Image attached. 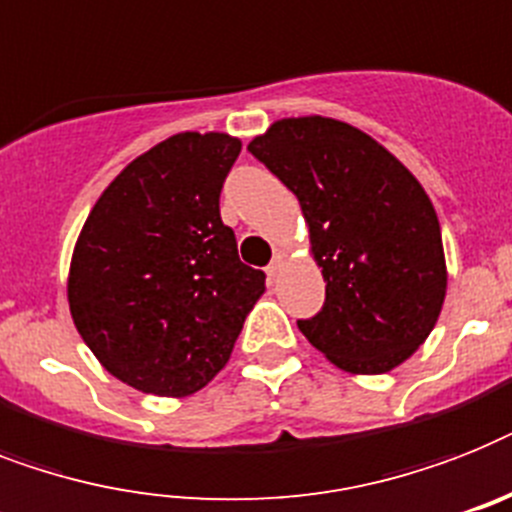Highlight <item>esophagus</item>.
Instances as JSON below:
<instances>
[{
	"instance_id": "esophagus-1",
	"label": "esophagus",
	"mask_w": 512,
	"mask_h": 512,
	"mask_svg": "<svg viewBox=\"0 0 512 512\" xmlns=\"http://www.w3.org/2000/svg\"><path fill=\"white\" fill-rule=\"evenodd\" d=\"M285 259H287V253L282 251V248H277V251H274L272 264L266 266V274H269V277H277V272H280V269H282V264H285Z\"/></svg>"
}]
</instances>
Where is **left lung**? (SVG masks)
<instances>
[{
    "mask_svg": "<svg viewBox=\"0 0 512 512\" xmlns=\"http://www.w3.org/2000/svg\"><path fill=\"white\" fill-rule=\"evenodd\" d=\"M290 188L322 266V311L301 319L306 340L350 374L395 369L429 337L447 269L432 201L371 135L329 117L274 122L248 143Z\"/></svg>",
    "mask_w": 512,
    "mask_h": 512,
    "instance_id": "8db88e82",
    "label": "left lung"
}]
</instances>
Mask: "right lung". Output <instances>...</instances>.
<instances>
[{
  "label": "right lung",
  "mask_w": 512,
  "mask_h": 512,
  "mask_svg": "<svg viewBox=\"0 0 512 512\" xmlns=\"http://www.w3.org/2000/svg\"><path fill=\"white\" fill-rule=\"evenodd\" d=\"M240 154L225 133H177L114 177L75 243L67 301L101 366L185 398L230 361L266 274L240 261L219 193Z\"/></svg>",
  "instance_id": "add662e5"
}]
</instances>
